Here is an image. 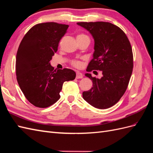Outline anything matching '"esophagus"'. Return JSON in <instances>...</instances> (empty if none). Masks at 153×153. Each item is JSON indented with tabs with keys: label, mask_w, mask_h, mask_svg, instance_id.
<instances>
[{
	"label": "esophagus",
	"mask_w": 153,
	"mask_h": 153,
	"mask_svg": "<svg viewBox=\"0 0 153 153\" xmlns=\"http://www.w3.org/2000/svg\"><path fill=\"white\" fill-rule=\"evenodd\" d=\"M83 74L79 72H76V79H81V78H83Z\"/></svg>",
	"instance_id": "34e87169"
}]
</instances>
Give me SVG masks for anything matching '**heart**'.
<instances>
[{
	"label": "heart",
	"instance_id": "obj_1",
	"mask_svg": "<svg viewBox=\"0 0 153 153\" xmlns=\"http://www.w3.org/2000/svg\"><path fill=\"white\" fill-rule=\"evenodd\" d=\"M85 38H88V37L87 36V35L83 34V33L77 35V39H85ZM72 65L74 66H76V67H79V66H81V62L79 61H73Z\"/></svg>",
	"mask_w": 153,
	"mask_h": 153
}]
</instances>
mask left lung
Instances as JSON below:
<instances>
[{
    "mask_svg": "<svg viewBox=\"0 0 153 153\" xmlns=\"http://www.w3.org/2000/svg\"><path fill=\"white\" fill-rule=\"evenodd\" d=\"M77 25L90 32L94 40L93 59L87 71L100 70V79L91 74L85 76L92 81L93 87L83 92V99L94 107L105 109L114 105L128 87L133 68L131 43L123 31L107 22H81Z\"/></svg>",
    "mask_w": 153,
    "mask_h": 153,
    "instance_id": "obj_1",
    "label": "left lung"
}]
</instances>
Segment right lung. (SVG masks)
Instances as JSON below:
<instances>
[{
    "mask_svg": "<svg viewBox=\"0 0 153 153\" xmlns=\"http://www.w3.org/2000/svg\"><path fill=\"white\" fill-rule=\"evenodd\" d=\"M68 26L53 22L35 25L19 46L15 65L18 84L26 98L37 107L56 103L64 82L76 77L74 70H53L50 62Z\"/></svg>",
    "mask_w": 153,
    "mask_h": 153,
    "instance_id": "1",
    "label": "right lung"
}]
</instances>
